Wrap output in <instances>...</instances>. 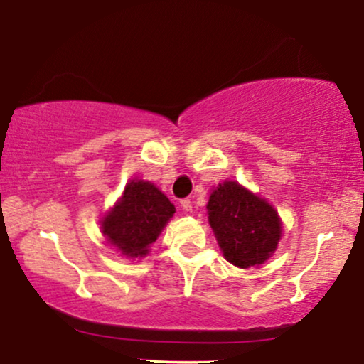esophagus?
Wrapping results in <instances>:
<instances>
[{"label": "esophagus", "instance_id": "obj_1", "mask_svg": "<svg viewBox=\"0 0 364 364\" xmlns=\"http://www.w3.org/2000/svg\"><path fill=\"white\" fill-rule=\"evenodd\" d=\"M181 208H182L186 213H192V203H191V199H182V200H181Z\"/></svg>", "mask_w": 364, "mask_h": 364}]
</instances>
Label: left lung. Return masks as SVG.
<instances>
[{
	"label": "left lung",
	"instance_id": "left-lung-1",
	"mask_svg": "<svg viewBox=\"0 0 364 364\" xmlns=\"http://www.w3.org/2000/svg\"><path fill=\"white\" fill-rule=\"evenodd\" d=\"M208 220L223 257L240 269L260 267L272 257L283 221L267 199L235 181L218 183L208 200Z\"/></svg>",
	"mask_w": 364,
	"mask_h": 364
}]
</instances>
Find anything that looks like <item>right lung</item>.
<instances>
[{"mask_svg":"<svg viewBox=\"0 0 364 364\" xmlns=\"http://www.w3.org/2000/svg\"><path fill=\"white\" fill-rule=\"evenodd\" d=\"M173 213L175 206L155 183L131 178L117 203L102 216L100 232L126 259H143Z\"/></svg>","mask_w":364,"mask_h":364,"instance_id":"add662e5","label":"right lung"}]
</instances>
